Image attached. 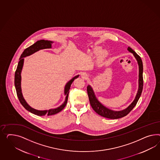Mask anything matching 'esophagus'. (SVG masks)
<instances>
[{
    "label": "esophagus",
    "mask_w": 160,
    "mask_h": 160,
    "mask_svg": "<svg viewBox=\"0 0 160 160\" xmlns=\"http://www.w3.org/2000/svg\"><path fill=\"white\" fill-rule=\"evenodd\" d=\"M81 77L82 78V79H84V80H86L88 78V74L86 73H85V72H83L81 74Z\"/></svg>",
    "instance_id": "obj_1"
}]
</instances>
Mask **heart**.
I'll list each match as a JSON object with an SVG mask.
<instances>
[{
  "label": "heart",
  "instance_id": "heart-1",
  "mask_svg": "<svg viewBox=\"0 0 160 160\" xmlns=\"http://www.w3.org/2000/svg\"><path fill=\"white\" fill-rule=\"evenodd\" d=\"M101 51V48H97L96 49H95V51L97 52H99Z\"/></svg>",
  "mask_w": 160,
  "mask_h": 160
}]
</instances>
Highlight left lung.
Listing matches in <instances>:
<instances>
[{"label":"left lung","instance_id":"obj_1","mask_svg":"<svg viewBox=\"0 0 160 160\" xmlns=\"http://www.w3.org/2000/svg\"><path fill=\"white\" fill-rule=\"evenodd\" d=\"M128 50L133 54V55L138 63L139 72H138V93L134 98V101L128 108L119 111H113L108 109L101 104L96 98L94 92L93 91L92 87L90 85H88L87 87V94L88 95L91 107L95 111V112L97 113L101 117L107 118L108 119H119L122 117H125L136 106L142 92V87H143V78H142L143 66H142V59L131 48L128 47Z\"/></svg>","mask_w":160,"mask_h":160}]
</instances>
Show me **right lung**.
Listing matches in <instances>:
<instances>
[{
	"mask_svg": "<svg viewBox=\"0 0 160 160\" xmlns=\"http://www.w3.org/2000/svg\"><path fill=\"white\" fill-rule=\"evenodd\" d=\"M53 43L52 41H48V40H39L37 41L35 43H34L33 45H31L24 51V52L22 53L21 56L19 59V62L18 63V67L16 70L15 72V75H14V86L16 90V92L18 95V98L19 99L20 103L22 104V105L29 112L34 113L36 115L38 116H44V115H48L50 116L52 115H55L57 113L61 112V111L65 108V106L66 105L67 102H68V95H69V90L70 88L71 84L76 79L78 78L79 75L74 76L73 78H72L69 82H67L66 84L65 87V91L64 93L66 95V98H65V102L63 104L61 105L58 108H54V109H51L49 110H44V111H39L35 109L31 108L30 106L27 103L26 100L24 98L22 94V88H21V80H22V76H21V73H22V68L23 66V63H24V58L26 56H29L34 53L35 52L38 51L40 49H47V48H52V43Z\"/></svg>",
	"mask_w": 160,
	"mask_h": 160,
	"instance_id": "1",
	"label": "right lung"
}]
</instances>
